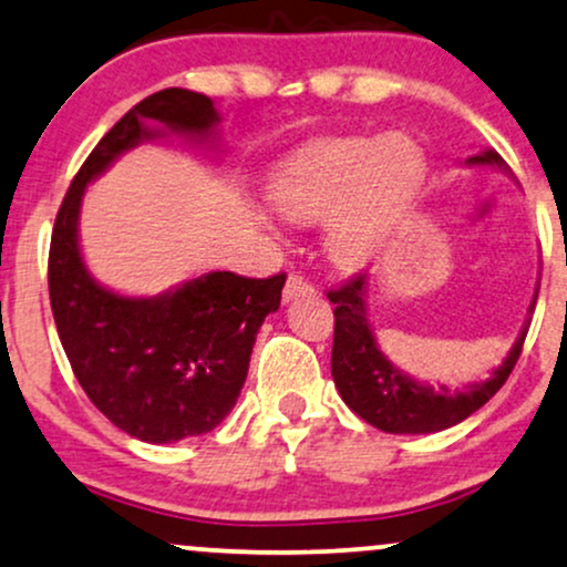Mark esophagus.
Segmentation results:
<instances>
[{"instance_id":"1","label":"esophagus","mask_w":567,"mask_h":567,"mask_svg":"<svg viewBox=\"0 0 567 567\" xmlns=\"http://www.w3.org/2000/svg\"><path fill=\"white\" fill-rule=\"evenodd\" d=\"M311 292H313V285L309 282V279L301 277V275H290L288 282H285L282 298H285V301H292V298L311 296Z\"/></svg>"}]
</instances>
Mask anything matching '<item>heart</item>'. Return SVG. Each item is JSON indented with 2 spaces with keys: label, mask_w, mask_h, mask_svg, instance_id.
<instances>
[{
  "label": "heart",
  "mask_w": 567,
  "mask_h": 567,
  "mask_svg": "<svg viewBox=\"0 0 567 567\" xmlns=\"http://www.w3.org/2000/svg\"><path fill=\"white\" fill-rule=\"evenodd\" d=\"M425 172V153L412 136H340L285 163L269 195L292 221L324 218L332 261L361 266L401 227Z\"/></svg>",
  "instance_id": "1"
}]
</instances>
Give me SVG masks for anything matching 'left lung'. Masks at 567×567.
Wrapping results in <instances>:
<instances>
[{
    "label": "left lung",
    "mask_w": 567,
    "mask_h": 567,
    "mask_svg": "<svg viewBox=\"0 0 567 567\" xmlns=\"http://www.w3.org/2000/svg\"><path fill=\"white\" fill-rule=\"evenodd\" d=\"M465 163L467 166L507 168V163L494 150L473 155ZM327 298L330 303H336V311H332L336 313L332 380H336L340 399L349 404L351 412H357L361 420L383 433H439L467 420L507 383L509 372L520 359L525 332H528V324H525L504 364L496 367L488 380L467 385L465 391H452L446 385L433 388L417 383L409 374L395 370L385 353L378 349L370 319H367V275L351 277L349 282L327 292Z\"/></svg>",
    "instance_id": "obj_1"
}]
</instances>
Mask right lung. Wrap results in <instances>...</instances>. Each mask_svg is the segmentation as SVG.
<instances>
[{
  "label": "right lung",
  "mask_w": 567,
  "mask_h": 567,
  "mask_svg": "<svg viewBox=\"0 0 567 567\" xmlns=\"http://www.w3.org/2000/svg\"><path fill=\"white\" fill-rule=\"evenodd\" d=\"M155 120L163 130H147ZM214 102L189 89H161L128 111L89 153L58 210L50 243V303L79 385L115 427L147 443L203 435L235 406L248 378L256 332L279 309L285 271L254 279L210 271L155 298L102 288L79 250L86 184L121 153L174 132L208 136Z\"/></svg>",
  "instance_id": "right-lung-1"
}]
</instances>
